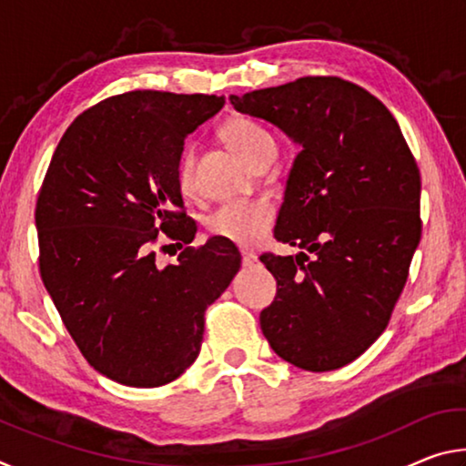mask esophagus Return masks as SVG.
<instances>
[{
  "label": "esophagus",
  "instance_id": "1",
  "mask_svg": "<svg viewBox=\"0 0 466 466\" xmlns=\"http://www.w3.org/2000/svg\"><path fill=\"white\" fill-rule=\"evenodd\" d=\"M242 263L247 265V267H252V265L258 263V257L255 255V252H250V250H242Z\"/></svg>",
  "mask_w": 466,
  "mask_h": 466
}]
</instances>
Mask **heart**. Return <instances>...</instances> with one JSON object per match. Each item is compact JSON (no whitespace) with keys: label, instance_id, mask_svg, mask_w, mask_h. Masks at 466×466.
<instances>
[{"label":"heart","instance_id":"1","mask_svg":"<svg viewBox=\"0 0 466 466\" xmlns=\"http://www.w3.org/2000/svg\"><path fill=\"white\" fill-rule=\"evenodd\" d=\"M222 137L232 152L247 164L255 162L267 149L275 147V139L263 125L248 119V116H234L222 127ZM193 149L187 147L178 160V187L183 193H191L193 178ZM275 209L269 201H234L219 208L209 218V230L219 238L232 240L240 247H255L261 242L273 224Z\"/></svg>","mask_w":466,"mask_h":466}]
</instances>
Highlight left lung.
Instances as JSON below:
<instances>
[{"mask_svg":"<svg viewBox=\"0 0 466 466\" xmlns=\"http://www.w3.org/2000/svg\"><path fill=\"white\" fill-rule=\"evenodd\" d=\"M238 113L299 146L275 238L296 255H263L278 294L261 329L281 360L329 372L360 358L390 320L421 238V178L390 110L341 77L230 96Z\"/></svg>","mask_w":466,"mask_h":466,"instance_id":"1","label":"left lung"}]
</instances>
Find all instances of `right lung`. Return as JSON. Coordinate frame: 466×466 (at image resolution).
<instances>
[{
	"instance_id": "add662e5",
	"label": "right lung",
	"mask_w": 466,
	"mask_h": 466,
	"mask_svg": "<svg viewBox=\"0 0 466 466\" xmlns=\"http://www.w3.org/2000/svg\"><path fill=\"white\" fill-rule=\"evenodd\" d=\"M224 96L136 90L106 98L63 133L36 201L41 278L88 364L110 380L154 389L199 356L205 310L240 269L214 236L157 267L164 232L193 242L178 160L185 137Z\"/></svg>"
}]
</instances>
